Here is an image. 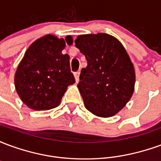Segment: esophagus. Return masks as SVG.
<instances>
[{"label":"esophagus","mask_w":161,"mask_h":161,"mask_svg":"<svg viewBox=\"0 0 161 161\" xmlns=\"http://www.w3.org/2000/svg\"><path fill=\"white\" fill-rule=\"evenodd\" d=\"M74 77H75V79H76V82L78 83L79 82V71H77L74 73Z\"/></svg>","instance_id":"1"}]
</instances>
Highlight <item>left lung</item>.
<instances>
[{
  "mask_svg": "<svg viewBox=\"0 0 161 161\" xmlns=\"http://www.w3.org/2000/svg\"><path fill=\"white\" fill-rule=\"evenodd\" d=\"M75 46L87 60L77 84L85 108L100 117L115 115L135 91V68L126 50L107 33L78 35Z\"/></svg>",
  "mask_w": 161,
  "mask_h": 161,
  "instance_id": "left-lung-1",
  "label": "left lung"
}]
</instances>
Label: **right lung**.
<instances>
[{
  "mask_svg": "<svg viewBox=\"0 0 161 161\" xmlns=\"http://www.w3.org/2000/svg\"><path fill=\"white\" fill-rule=\"evenodd\" d=\"M64 39L48 34L38 39L26 50L14 76L17 93L25 104L34 110H47L60 103L67 87L75 83L70 71V57L63 54Z\"/></svg>",
  "mask_w": 161,
  "mask_h": 161,
  "instance_id": "obj_1",
  "label": "right lung"
}]
</instances>
